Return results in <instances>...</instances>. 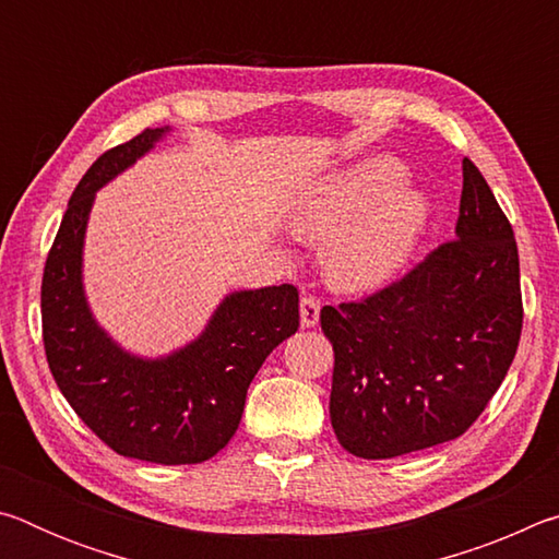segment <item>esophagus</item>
<instances>
[{
    "label": "esophagus",
    "mask_w": 559,
    "mask_h": 559,
    "mask_svg": "<svg viewBox=\"0 0 559 559\" xmlns=\"http://www.w3.org/2000/svg\"><path fill=\"white\" fill-rule=\"evenodd\" d=\"M318 320H320V300L316 296H302L300 298V325L316 328Z\"/></svg>",
    "instance_id": "1"
}]
</instances>
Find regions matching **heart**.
<instances>
[{
  "mask_svg": "<svg viewBox=\"0 0 559 559\" xmlns=\"http://www.w3.org/2000/svg\"><path fill=\"white\" fill-rule=\"evenodd\" d=\"M402 182L400 165L370 159L330 177L293 210V229L300 236L329 239L323 271L330 286L372 290L402 269L429 219L427 200Z\"/></svg>",
  "mask_w": 559,
  "mask_h": 559,
  "instance_id": "b5f03b06",
  "label": "heart"
}]
</instances>
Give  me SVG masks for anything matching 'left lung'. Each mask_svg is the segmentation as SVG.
<instances>
[{
	"label": "left lung",
	"instance_id": "8db88e82",
	"mask_svg": "<svg viewBox=\"0 0 559 559\" xmlns=\"http://www.w3.org/2000/svg\"><path fill=\"white\" fill-rule=\"evenodd\" d=\"M456 239L362 302L320 310L335 349L330 421L359 459L461 437L506 380L523 300L513 226L466 157Z\"/></svg>",
	"mask_w": 559,
	"mask_h": 559
}]
</instances>
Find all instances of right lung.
I'll return each instance as SVG.
<instances>
[{
    "label": "right lung",
    "mask_w": 559,
    "mask_h": 559,
    "mask_svg": "<svg viewBox=\"0 0 559 559\" xmlns=\"http://www.w3.org/2000/svg\"><path fill=\"white\" fill-rule=\"evenodd\" d=\"M173 132L153 128L100 155L73 189L41 281L44 347L66 402L108 447L150 463H202L239 429L246 390L298 330V290H231L202 333L167 355L130 353L93 316L83 249L96 194Z\"/></svg>",
    "instance_id": "right-lung-1"
}]
</instances>
